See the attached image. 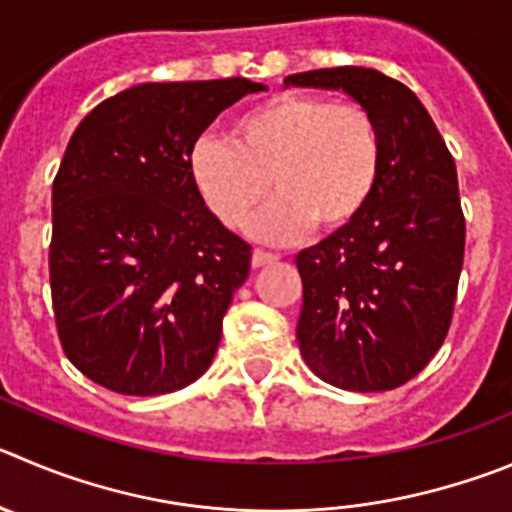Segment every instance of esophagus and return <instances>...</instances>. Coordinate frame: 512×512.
Listing matches in <instances>:
<instances>
[{"label": "esophagus", "instance_id": "1", "mask_svg": "<svg viewBox=\"0 0 512 512\" xmlns=\"http://www.w3.org/2000/svg\"><path fill=\"white\" fill-rule=\"evenodd\" d=\"M275 262H278V255H272V252H262V250L252 252V267H255V270H260V267H267V265H275Z\"/></svg>", "mask_w": 512, "mask_h": 512}]
</instances>
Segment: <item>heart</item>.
Listing matches in <instances>:
<instances>
[{"instance_id":"b5f03b06","label":"heart","mask_w":512,"mask_h":512,"mask_svg":"<svg viewBox=\"0 0 512 512\" xmlns=\"http://www.w3.org/2000/svg\"><path fill=\"white\" fill-rule=\"evenodd\" d=\"M384 143L376 118L356 100L278 93L234 118L229 141L202 136L189 151V179L222 227L250 224L260 242L298 240L313 224L341 232L369 207L379 186Z\"/></svg>"}]
</instances>
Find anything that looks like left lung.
Wrapping results in <instances>:
<instances>
[{"mask_svg": "<svg viewBox=\"0 0 512 512\" xmlns=\"http://www.w3.org/2000/svg\"><path fill=\"white\" fill-rule=\"evenodd\" d=\"M343 90L384 143L379 186L351 227L298 252V346L326 384L389 391L432 361L450 331L465 257L455 159L422 100L374 68L295 73L285 88Z\"/></svg>", "mask_w": 512, "mask_h": 512, "instance_id": "obj_1", "label": "left lung"}]
</instances>
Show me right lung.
Returning a JSON list of instances; mask_svg holds the SVG:
<instances>
[{
  "label": "right lung",
  "mask_w": 512,
  "mask_h": 512,
  "mask_svg": "<svg viewBox=\"0 0 512 512\" xmlns=\"http://www.w3.org/2000/svg\"><path fill=\"white\" fill-rule=\"evenodd\" d=\"M247 78L141 83L95 105L52 181L50 288L65 356L128 396L184 389L212 364L252 250L212 217L189 151Z\"/></svg>",
  "instance_id": "obj_1"
}]
</instances>
